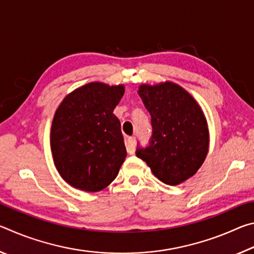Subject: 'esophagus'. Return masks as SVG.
I'll return each instance as SVG.
<instances>
[{
    "label": "esophagus",
    "instance_id": "esophagus-1",
    "mask_svg": "<svg viewBox=\"0 0 254 254\" xmlns=\"http://www.w3.org/2000/svg\"><path fill=\"white\" fill-rule=\"evenodd\" d=\"M127 150L130 154H133L135 151V137L130 136L127 140Z\"/></svg>",
    "mask_w": 254,
    "mask_h": 254
}]
</instances>
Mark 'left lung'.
Returning <instances> with one entry per match:
<instances>
[{
    "instance_id": "8db88e82",
    "label": "left lung",
    "mask_w": 254,
    "mask_h": 254,
    "mask_svg": "<svg viewBox=\"0 0 254 254\" xmlns=\"http://www.w3.org/2000/svg\"><path fill=\"white\" fill-rule=\"evenodd\" d=\"M137 94L151 115L153 134L148 148L136 150V157L160 182L177 186L197 173L208 153L204 112L186 89L173 81L142 84Z\"/></svg>"
}]
</instances>
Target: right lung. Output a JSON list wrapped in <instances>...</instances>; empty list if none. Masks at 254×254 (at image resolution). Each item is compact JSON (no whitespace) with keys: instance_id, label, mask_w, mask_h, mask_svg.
I'll return each mask as SVG.
<instances>
[{"instance_id":"right-lung-1","label":"right lung","mask_w":254,"mask_h":254,"mask_svg":"<svg viewBox=\"0 0 254 254\" xmlns=\"http://www.w3.org/2000/svg\"><path fill=\"white\" fill-rule=\"evenodd\" d=\"M124 91L122 84L92 81L67 94L56 110L51 152L59 175L74 188L96 192L117 178L127 150L113 111Z\"/></svg>"}]
</instances>
